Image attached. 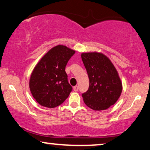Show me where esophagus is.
I'll list each match as a JSON object with an SVG mask.
<instances>
[{"label":"esophagus","instance_id":"obj_1","mask_svg":"<svg viewBox=\"0 0 150 150\" xmlns=\"http://www.w3.org/2000/svg\"><path fill=\"white\" fill-rule=\"evenodd\" d=\"M73 89L74 91H79V87L78 86H75V87H73Z\"/></svg>","mask_w":150,"mask_h":150}]
</instances>
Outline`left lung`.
Wrapping results in <instances>:
<instances>
[{"mask_svg": "<svg viewBox=\"0 0 150 150\" xmlns=\"http://www.w3.org/2000/svg\"><path fill=\"white\" fill-rule=\"evenodd\" d=\"M81 58L89 79V89L82 95L84 102L94 110L107 109L115 104L122 91L117 71L102 52H83Z\"/></svg>", "mask_w": 150, "mask_h": 150, "instance_id": "obj_1", "label": "left lung"}]
</instances>
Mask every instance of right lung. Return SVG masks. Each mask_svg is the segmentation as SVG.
Returning <instances> with one entry per match:
<instances>
[{
  "mask_svg": "<svg viewBox=\"0 0 150 150\" xmlns=\"http://www.w3.org/2000/svg\"><path fill=\"white\" fill-rule=\"evenodd\" d=\"M76 51L58 45L50 49L33 70L30 91L41 106L54 108L68 97L72 87L67 81L65 66Z\"/></svg>",
  "mask_w": 150,
  "mask_h": 150,
  "instance_id": "right-lung-1",
  "label": "right lung"
}]
</instances>
